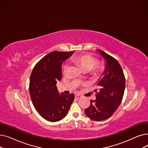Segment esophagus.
<instances>
[{
    "mask_svg": "<svg viewBox=\"0 0 148 148\" xmlns=\"http://www.w3.org/2000/svg\"><path fill=\"white\" fill-rule=\"evenodd\" d=\"M75 98H77V99H80V98H82V97L80 96V95H75Z\"/></svg>",
    "mask_w": 148,
    "mask_h": 148,
    "instance_id": "1",
    "label": "esophagus"
}]
</instances>
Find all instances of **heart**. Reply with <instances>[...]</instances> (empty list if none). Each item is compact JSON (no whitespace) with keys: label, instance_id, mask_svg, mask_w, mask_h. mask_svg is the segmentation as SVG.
<instances>
[{"label":"heart","instance_id":"obj_1","mask_svg":"<svg viewBox=\"0 0 148 148\" xmlns=\"http://www.w3.org/2000/svg\"><path fill=\"white\" fill-rule=\"evenodd\" d=\"M71 60L74 63L80 66L82 69L84 71H90L94 68L98 63V60L89 54H80L72 58ZM69 67L68 64L64 65V71H66ZM100 69V68H99Z\"/></svg>","mask_w":148,"mask_h":148}]
</instances>
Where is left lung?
<instances>
[{
    "label": "left lung",
    "mask_w": 148,
    "mask_h": 148,
    "mask_svg": "<svg viewBox=\"0 0 148 148\" xmlns=\"http://www.w3.org/2000/svg\"><path fill=\"white\" fill-rule=\"evenodd\" d=\"M105 60V69L97 82L96 99L84 112L88 118L101 121L109 118L120 105L125 87V79L119 62L106 53L97 50Z\"/></svg>",
    "instance_id": "obj_1"
}]
</instances>
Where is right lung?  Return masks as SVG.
<instances>
[{"instance_id": "right-lung-1", "label": "right lung", "mask_w": 148, "mask_h": 148, "mask_svg": "<svg viewBox=\"0 0 148 148\" xmlns=\"http://www.w3.org/2000/svg\"><path fill=\"white\" fill-rule=\"evenodd\" d=\"M74 51H52L39 61L30 77L29 93L35 109L42 117L50 122L64 118L73 103L74 95L60 94L57 81L62 79V64Z\"/></svg>"}]
</instances>
